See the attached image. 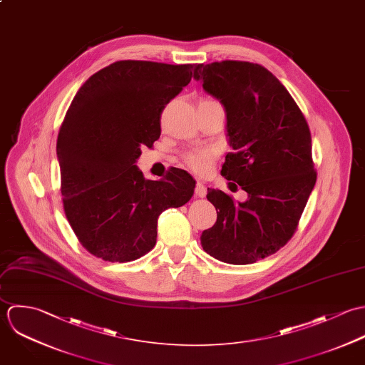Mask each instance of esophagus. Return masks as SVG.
I'll list each match as a JSON object with an SVG mask.
<instances>
[{
	"label": "esophagus",
	"mask_w": 365,
	"mask_h": 365,
	"mask_svg": "<svg viewBox=\"0 0 365 365\" xmlns=\"http://www.w3.org/2000/svg\"><path fill=\"white\" fill-rule=\"evenodd\" d=\"M195 195H196L197 197H205V196L207 195V189H206V186H205L202 182H197V183H196Z\"/></svg>",
	"instance_id": "esophagus-1"
}]
</instances>
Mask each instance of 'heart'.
Returning a JSON list of instances; mask_svg holds the SVG:
<instances>
[{
    "mask_svg": "<svg viewBox=\"0 0 365 365\" xmlns=\"http://www.w3.org/2000/svg\"><path fill=\"white\" fill-rule=\"evenodd\" d=\"M215 159L216 150L212 148H203L183 153L185 165L199 175H206L212 169Z\"/></svg>",
    "mask_w": 365,
    "mask_h": 365,
    "instance_id": "b5f03b06",
    "label": "heart"
}]
</instances>
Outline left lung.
<instances>
[{"mask_svg": "<svg viewBox=\"0 0 365 365\" xmlns=\"http://www.w3.org/2000/svg\"><path fill=\"white\" fill-rule=\"evenodd\" d=\"M196 80L227 111L228 152L221 175L248 193L244 203L207 189L217 221L202 232L216 259L245 265L281 250L299 225L317 173L307 121L284 84L258 63L199 65Z\"/></svg>", "mask_w": 365, "mask_h": 365, "instance_id": "obj_1", "label": "left lung"}]
</instances>
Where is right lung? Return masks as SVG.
I'll list each match as a JSON object with an SVG mask.
<instances>
[{"label":"right lung","mask_w":365,"mask_h":365,"mask_svg":"<svg viewBox=\"0 0 365 365\" xmlns=\"http://www.w3.org/2000/svg\"><path fill=\"white\" fill-rule=\"evenodd\" d=\"M195 65L120 61L78 88L58 135L61 192L80 244L110 262L141 258L156 244L162 212L180 207L193 178L173 168L162 180L135 166L160 137V114L193 77Z\"/></svg>","instance_id":"right-lung-1"}]
</instances>
